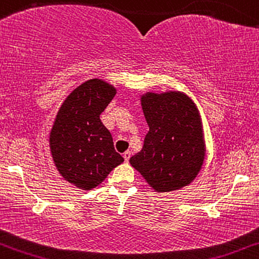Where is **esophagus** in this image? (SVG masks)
<instances>
[{"instance_id": "obj_1", "label": "esophagus", "mask_w": 259, "mask_h": 259, "mask_svg": "<svg viewBox=\"0 0 259 259\" xmlns=\"http://www.w3.org/2000/svg\"><path fill=\"white\" fill-rule=\"evenodd\" d=\"M123 158H124V161H126V162L130 161V158H131V152L130 151L124 152V153H123Z\"/></svg>"}]
</instances>
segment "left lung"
I'll list each match as a JSON object with an SVG mask.
<instances>
[{
    "label": "left lung",
    "mask_w": 259,
    "mask_h": 259,
    "mask_svg": "<svg viewBox=\"0 0 259 259\" xmlns=\"http://www.w3.org/2000/svg\"><path fill=\"white\" fill-rule=\"evenodd\" d=\"M141 106L149 127L143 147L130 158L149 187L158 193L188 186L206 156L203 123L196 103L180 91L146 92Z\"/></svg>",
    "instance_id": "8db88e82"
}]
</instances>
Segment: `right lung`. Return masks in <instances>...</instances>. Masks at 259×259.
Returning a JSON list of instances; mask_svg holds the SVG:
<instances>
[{
	"label": "right lung",
	"mask_w": 259,
	"mask_h": 259,
	"mask_svg": "<svg viewBox=\"0 0 259 259\" xmlns=\"http://www.w3.org/2000/svg\"><path fill=\"white\" fill-rule=\"evenodd\" d=\"M116 93V87L103 79L83 82L63 101L50 131L56 168L68 183L83 191L101 185L124 161L100 119Z\"/></svg>",
	"instance_id": "add662e5"
}]
</instances>
